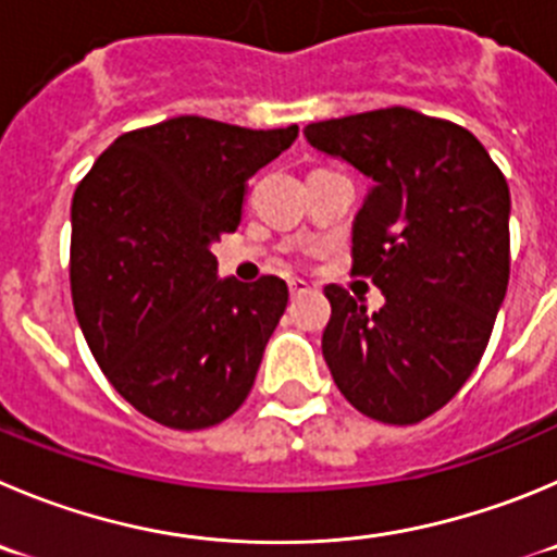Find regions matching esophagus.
Returning a JSON list of instances; mask_svg holds the SVG:
<instances>
[{"instance_id":"obj_1","label":"esophagus","mask_w":557,"mask_h":557,"mask_svg":"<svg viewBox=\"0 0 557 557\" xmlns=\"http://www.w3.org/2000/svg\"><path fill=\"white\" fill-rule=\"evenodd\" d=\"M288 290H290V299H299L310 290V285L305 280H288Z\"/></svg>"}]
</instances>
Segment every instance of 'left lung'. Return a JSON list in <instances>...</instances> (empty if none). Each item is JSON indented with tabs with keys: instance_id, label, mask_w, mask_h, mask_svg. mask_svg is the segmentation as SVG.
<instances>
[{
	"instance_id": "obj_1",
	"label": "left lung",
	"mask_w": 557,
	"mask_h": 557,
	"mask_svg": "<svg viewBox=\"0 0 557 557\" xmlns=\"http://www.w3.org/2000/svg\"><path fill=\"white\" fill-rule=\"evenodd\" d=\"M305 137L373 181L351 233V272L384 294L371 313L326 285V366L366 418L420 423L475 371L506 296V175L467 128L407 107L310 123Z\"/></svg>"
}]
</instances>
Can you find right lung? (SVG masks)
<instances>
[{
  "label": "right lung",
  "instance_id": "1",
  "mask_svg": "<svg viewBox=\"0 0 557 557\" xmlns=\"http://www.w3.org/2000/svg\"><path fill=\"white\" fill-rule=\"evenodd\" d=\"M296 134L181 114L121 134L76 186V321L103 376L145 418L211 429L249 396L288 285L216 280L211 244L236 231L247 181Z\"/></svg>",
  "mask_w": 557,
  "mask_h": 557
}]
</instances>
